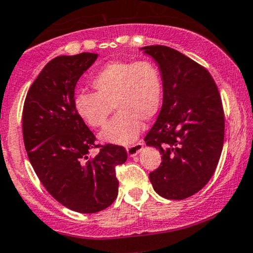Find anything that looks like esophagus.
I'll use <instances>...</instances> for the list:
<instances>
[{
    "label": "esophagus",
    "instance_id": "34e87169",
    "mask_svg": "<svg viewBox=\"0 0 253 253\" xmlns=\"http://www.w3.org/2000/svg\"><path fill=\"white\" fill-rule=\"evenodd\" d=\"M143 146H144L143 141H139V143H136L134 145H130V146L127 147V153H128L129 157H134L138 155L141 150H143Z\"/></svg>",
    "mask_w": 253,
    "mask_h": 253
}]
</instances>
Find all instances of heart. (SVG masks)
Listing matches in <instances>:
<instances>
[{
    "label": "heart",
    "instance_id": "1",
    "mask_svg": "<svg viewBox=\"0 0 253 253\" xmlns=\"http://www.w3.org/2000/svg\"><path fill=\"white\" fill-rule=\"evenodd\" d=\"M91 85L96 92L76 95L75 109L94 128L104 126L114 107L118 109V114L100 133L104 143L127 145L134 141L141 120L155 118L163 100L161 71L149 60L110 62L92 77Z\"/></svg>",
    "mask_w": 253,
    "mask_h": 253
}]
</instances>
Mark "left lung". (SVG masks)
Segmentation results:
<instances>
[{"label":"left lung","mask_w":253,"mask_h":253,"mask_svg":"<svg viewBox=\"0 0 253 253\" xmlns=\"http://www.w3.org/2000/svg\"><path fill=\"white\" fill-rule=\"evenodd\" d=\"M141 50L156 60L163 80V106L145 136L162 155L150 181L165 199H187L207 184L219 163L225 135L221 97L208 70L189 57L163 45Z\"/></svg>","instance_id":"1"}]
</instances>
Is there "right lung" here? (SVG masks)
<instances>
[{
    "instance_id": "obj_1",
    "label": "right lung",
    "mask_w": 253,
    "mask_h": 253,
    "mask_svg": "<svg viewBox=\"0 0 253 253\" xmlns=\"http://www.w3.org/2000/svg\"><path fill=\"white\" fill-rule=\"evenodd\" d=\"M96 59L88 52L52 59L31 85L22 112L25 147L38 178L58 202L78 213H97L115 201V167L127 159L123 146L95 145L75 109L76 84ZM92 147L101 149L90 159Z\"/></svg>"
}]
</instances>
